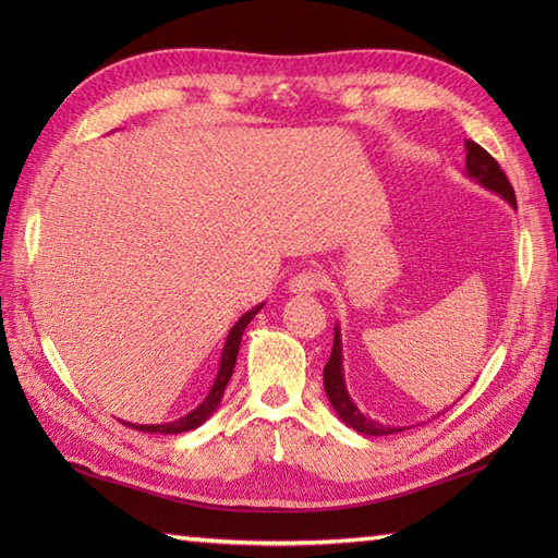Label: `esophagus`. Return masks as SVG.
Returning a JSON list of instances; mask_svg holds the SVG:
<instances>
[{"mask_svg": "<svg viewBox=\"0 0 558 558\" xmlns=\"http://www.w3.org/2000/svg\"><path fill=\"white\" fill-rule=\"evenodd\" d=\"M324 288V272L316 268H304L298 276H292L288 282V290L294 294H312Z\"/></svg>", "mask_w": 558, "mask_h": 558, "instance_id": "1", "label": "esophagus"}]
</instances>
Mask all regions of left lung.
Here are the masks:
<instances>
[{"instance_id":"8db88e82","label":"left lung","mask_w":558,"mask_h":558,"mask_svg":"<svg viewBox=\"0 0 558 558\" xmlns=\"http://www.w3.org/2000/svg\"><path fill=\"white\" fill-rule=\"evenodd\" d=\"M465 150H468L465 168H468L470 180H475L484 189H489V192L504 196L508 204L518 208L515 192H513L511 182H508L506 172L501 170V165L496 162L482 146H477L475 141H465ZM324 388H326L330 405H333V410L338 412V417L348 426H352L354 432L366 434V436H386V434L402 432V426H388V424L366 417V414L360 412L357 405L352 402L348 388H345V376H342V342H340L338 326H336V336H333V352H330V360L324 366Z\"/></svg>"}]
</instances>
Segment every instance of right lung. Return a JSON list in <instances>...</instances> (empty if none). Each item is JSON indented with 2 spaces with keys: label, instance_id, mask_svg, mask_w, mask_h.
<instances>
[{
  "label": "right lung",
  "instance_id": "right-lung-1",
  "mask_svg": "<svg viewBox=\"0 0 558 558\" xmlns=\"http://www.w3.org/2000/svg\"><path fill=\"white\" fill-rule=\"evenodd\" d=\"M260 306H264V304H258V306H254V310H248L240 318V322H236L230 328V336H228V340H225V348H222V357H220V369H218V376H216V384H213L210 393L204 398V402H201L196 410L184 414L182 420L168 422V424H129V422H124V424L126 426H134V429H138V432H148V434H182V432H192V429H196V426L204 424L210 417V414L216 412V408L220 405V398L225 393V386H228L230 376L234 372L236 352H240V342H242L244 328L260 312Z\"/></svg>",
  "mask_w": 558,
  "mask_h": 558
}]
</instances>
